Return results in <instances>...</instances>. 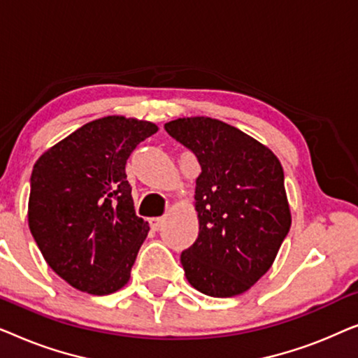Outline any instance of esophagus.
I'll return each mask as SVG.
<instances>
[{
  "mask_svg": "<svg viewBox=\"0 0 358 358\" xmlns=\"http://www.w3.org/2000/svg\"><path fill=\"white\" fill-rule=\"evenodd\" d=\"M164 217H155V218H150V227L155 229V231H158V229L163 227L164 224Z\"/></svg>",
  "mask_w": 358,
  "mask_h": 358,
  "instance_id": "34e87169",
  "label": "esophagus"
}]
</instances>
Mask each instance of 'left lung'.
<instances>
[{"mask_svg": "<svg viewBox=\"0 0 358 358\" xmlns=\"http://www.w3.org/2000/svg\"><path fill=\"white\" fill-rule=\"evenodd\" d=\"M197 156L199 238L180 254L185 278L215 298L248 292L275 261L292 224L283 169L266 145L210 117L164 124Z\"/></svg>", "mask_w": 358, "mask_h": 358, "instance_id": "left-lung-1", "label": "left lung"}]
</instances>
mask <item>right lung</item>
<instances>
[{
    "label": "right lung",
    "mask_w": 358,
    "mask_h": 358,
    "mask_svg": "<svg viewBox=\"0 0 358 358\" xmlns=\"http://www.w3.org/2000/svg\"><path fill=\"white\" fill-rule=\"evenodd\" d=\"M156 131L153 122L107 115L34 164L29 228L52 271L76 290L110 295L130 280L150 227L135 213L125 164Z\"/></svg>",
    "instance_id": "right-lung-1"
}]
</instances>
